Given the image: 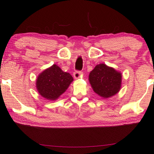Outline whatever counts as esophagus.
<instances>
[{"instance_id":"obj_1","label":"esophagus","mask_w":154,"mask_h":154,"mask_svg":"<svg viewBox=\"0 0 154 154\" xmlns=\"http://www.w3.org/2000/svg\"><path fill=\"white\" fill-rule=\"evenodd\" d=\"M81 72H78V71H75V72L73 73V77H74L75 79H78L81 77Z\"/></svg>"}]
</instances>
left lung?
Here are the masks:
<instances>
[{
    "label": "left lung",
    "mask_w": 154,
    "mask_h": 154,
    "mask_svg": "<svg viewBox=\"0 0 154 154\" xmlns=\"http://www.w3.org/2000/svg\"><path fill=\"white\" fill-rule=\"evenodd\" d=\"M122 73L106 64H99L89 74L93 91L103 99L112 97L121 90Z\"/></svg>",
    "instance_id": "left-lung-1"
}]
</instances>
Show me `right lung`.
<instances>
[{
  "mask_svg": "<svg viewBox=\"0 0 154 154\" xmlns=\"http://www.w3.org/2000/svg\"><path fill=\"white\" fill-rule=\"evenodd\" d=\"M73 81L70 73L63 72L56 64H53L37 76L36 88L42 97L55 101L67 90Z\"/></svg>",
  "mask_w": 154,
  "mask_h": 154,
  "instance_id": "right-lung-1",
  "label": "right lung"
}]
</instances>
